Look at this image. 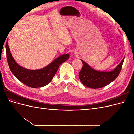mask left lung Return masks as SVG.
<instances>
[{
  "label": "left lung",
  "instance_id": "obj_1",
  "mask_svg": "<svg viewBox=\"0 0 134 134\" xmlns=\"http://www.w3.org/2000/svg\"><path fill=\"white\" fill-rule=\"evenodd\" d=\"M124 58L114 70L109 72L96 71L82 60L83 67L79 73V79L83 84L88 88L98 89L106 86L112 82L119 75L122 67Z\"/></svg>",
  "mask_w": 134,
  "mask_h": 134
}]
</instances>
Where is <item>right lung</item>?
I'll use <instances>...</instances> for the list:
<instances>
[{"instance_id": "right-lung-1", "label": "right lung", "mask_w": 134, "mask_h": 134, "mask_svg": "<svg viewBox=\"0 0 134 134\" xmlns=\"http://www.w3.org/2000/svg\"><path fill=\"white\" fill-rule=\"evenodd\" d=\"M6 54L7 62L12 73L26 86L34 88L44 87L50 83L61 64L69 58V54L63 55L45 68L40 70H32L20 66L15 62L12 57L7 42H6Z\"/></svg>"}]
</instances>
